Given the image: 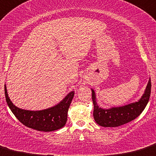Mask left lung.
I'll return each instance as SVG.
<instances>
[{"label": "left lung", "mask_w": 156, "mask_h": 156, "mask_svg": "<svg viewBox=\"0 0 156 156\" xmlns=\"http://www.w3.org/2000/svg\"><path fill=\"white\" fill-rule=\"evenodd\" d=\"M92 90V99L93 105V117L96 123L103 127H117L131 122L140 115L147 106L151 93V80H149L145 92L140 99L122 107L103 109L97 105L96 94Z\"/></svg>", "instance_id": "1"}]
</instances>
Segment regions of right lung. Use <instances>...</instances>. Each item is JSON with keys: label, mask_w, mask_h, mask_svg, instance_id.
<instances>
[{"label": "right lung", "mask_w": 156, "mask_h": 156, "mask_svg": "<svg viewBox=\"0 0 156 156\" xmlns=\"http://www.w3.org/2000/svg\"><path fill=\"white\" fill-rule=\"evenodd\" d=\"M5 97L8 106L16 117L23 125L41 132H52L61 129L67 121V113L74 97V91L70 92L59 104L42 111H27L17 108L10 101L4 87Z\"/></svg>", "instance_id": "1"}]
</instances>
